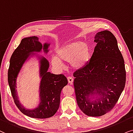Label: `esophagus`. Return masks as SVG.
<instances>
[{
	"mask_svg": "<svg viewBox=\"0 0 133 133\" xmlns=\"http://www.w3.org/2000/svg\"><path fill=\"white\" fill-rule=\"evenodd\" d=\"M68 79L69 83H70V84H72V83H73V81H74L73 78H72V77H68Z\"/></svg>",
	"mask_w": 133,
	"mask_h": 133,
	"instance_id": "obj_1",
	"label": "esophagus"
}]
</instances>
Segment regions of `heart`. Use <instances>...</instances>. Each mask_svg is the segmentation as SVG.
<instances>
[{
    "label": "heart",
    "instance_id": "1",
    "mask_svg": "<svg viewBox=\"0 0 133 133\" xmlns=\"http://www.w3.org/2000/svg\"><path fill=\"white\" fill-rule=\"evenodd\" d=\"M90 57L89 46L81 41H75L64 44L56 52V56L52 58V63L56 68L62 69L63 61L70 62L72 68H82L88 61Z\"/></svg>",
    "mask_w": 133,
    "mask_h": 133
}]
</instances>
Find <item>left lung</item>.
Masks as SVG:
<instances>
[{
    "label": "left lung",
    "mask_w": 133,
    "mask_h": 133,
    "mask_svg": "<svg viewBox=\"0 0 133 133\" xmlns=\"http://www.w3.org/2000/svg\"><path fill=\"white\" fill-rule=\"evenodd\" d=\"M89 62L74 73L77 104L85 114L99 117L110 111L119 98L126 82L123 56L111 31L98 32Z\"/></svg>",
    "instance_id": "1"
}]
</instances>
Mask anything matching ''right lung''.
Masks as SVG:
<instances>
[{"instance_id": "1", "label": "right lung", "mask_w": 133, "mask_h": 133, "mask_svg": "<svg viewBox=\"0 0 133 133\" xmlns=\"http://www.w3.org/2000/svg\"><path fill=\"white\" fill-rule=\"evenodd\" d=\"M50 44H42L37 36L22 39L10 58L8 72V81L15 103L23 114L36 118H46L54 116L59 107L60 94L63 88L68 84L67 78L63 74L56 75L48 72L49 63L42 56H36L39 61L40 102L32 109L25 108L19 102L17 95L16 80L23 65L30 58L31 55L41 52L47 54Z\"/></svg>"}]
</instances>
